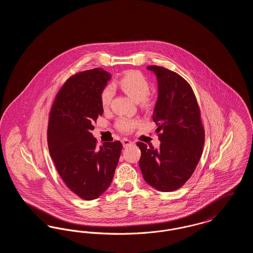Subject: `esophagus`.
<instances>
[{
    "instance_id": "obj_1",
    "label": "esophagus",
    "mask_w": 253,
    "mask_h": 253,
    "mask_svg": "<svg viewBox=\"0 0 253 253\" xmlns=\"http://www.w3.org/2000/svg\"><path fill=\"white\" fill-rule=\"evenodd\" d=\"M121 142H122V145H123V147H124V148H126V147H129V146L132 145V141H131L130 139H128V138H122Z\"/></svg>"
}]
</instances>
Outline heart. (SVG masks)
<instances>
[{
  "label": "heart",
  "mask_w": 253,
  "mask_h": 253,
  "mask_svg": "<svg viewBox=\"0 0 253 253\" xmlns=\"http://www.w3.org/2000/svg\"><path fill=\"white\" fill-rule=\"evenodd\" d=\"M118 85L121 90L132 100L139 102L142 101L144 104L149 103L147 95L150 90V84L147 79L140 72L128 71L118 81ZM113 97V88L107 85L100 93V102L102 107H108ZM137 125V121L126 118H121L118 120L117 127L121 132H130L132 128Z\"/></svg>",
  "instance_id": "obj_1"
}]
</instances>
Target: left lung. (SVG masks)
Returning a JSON list of instances; mask_svg holds the SVG:
<instances>
[{"label":"left lung","instance_id":"1","mask_svg":"<svg viewBox=\"0 0 253 253\" xmlns=\"http://www.w3.org/2000/svg\"><path fill=\"white\" fill-rule=\"evenodd\" d=\"M157 80L153 121L158 127L159 149L137 142L144 180L160 192H172L192 176L204 146L200 111L190 84L178 74L150 65Z\"/></svg>","mask_w":253,"mask_h":253}]
</instances>
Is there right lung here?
<instances>
[{
	"label": "right lung",
	"instance_id": "1",
	"mask_svg": "<svg viewBox=\"0 0 253 253\" xmlns=\"http://www.w3.org/2000/svg\"><path fill=\"white\" fill-rule=\"evenodd\" d=\"M112 75L95 68L72 76L61 87L49 117V153L66 186L84 200L111 185L121 157L120 141L96 147L94 121L103 114L100 93Z\"/></svg>",
	"mask_w": 253,
	"mask_h": 253
}]
</instances>
